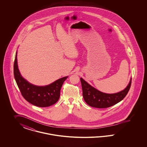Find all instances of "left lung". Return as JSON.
<instances>
[{"mask_svg":"<svg viewBox=\"0 0 147 147\" xmlns=\"http://www.w3.org/2000/svg\"><path fill=\"white\" fill-rule=\"evenodd\" d=\"M131 80L132 78L123 90L113 94H107L98 90L80 78L84 101L90 106L96 108L102 109L112 106L120 102L126 96L131 87Z\"/></svg>","mask_w":147,"mask_h":147,"instance_id":"obj_1","label":"left lung"}]
</instances>
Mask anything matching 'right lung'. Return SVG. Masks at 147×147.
I'll return each instance as SVG.
<instances>
[{"label":"right lung","mask_w":147,"mask_h":147,"mask_svg":"<svg viewBox=\"0 0 147 147\" xmlns=\"http://www.w3.org/2000/svg\"><path fill=\"white\" fill-rule=\"evenodd\" d=\"M17 54L18 51L14 61V78L22 96L28 102L38 107H46L55 104L59 98L60 90L63 82L68 76L58 79L45 86L31 84L21 75L18 68Z\"/></svg>","instance_id":"obj_1"}]
</instances>
